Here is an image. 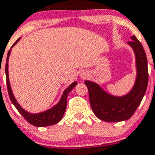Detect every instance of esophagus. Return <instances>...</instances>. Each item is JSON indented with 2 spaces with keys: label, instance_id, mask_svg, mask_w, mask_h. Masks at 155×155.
<instances>
[{
  "label": "esophagus",
  "instance_id": "obj_1",
  "mask_svg": "<svg viewBox=\"0 0 155 155\" xmlns=\"http://www.w3.org/2000/svg\"><path fill=\"white\" fill-rule=\"evenodd\" d=\"M88 76H89V74L87 73V72H85V71H83V72L80 73V77H81L82 79H87Z\"/></svg>",
  "mask_w": 155,
  "mask_h": 155
}]
</instances>
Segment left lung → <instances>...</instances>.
Masks as SVG:
<instances>
[{"label": "left lung", "instance_id": "obj_1", "mask_svg": "<svg viewBox=\"0 0 155 155\" xmlns=\"http://www.w3.org/2000/svg\"><path fill=\"white\" fill-rule=\"evenodd\" d=\"M127 44L134 50L136 58L137 77L130 92L117 97L107 94L94 82H84L88 88L91 108L98 118L104 122H116L132 117L144 96L148 84L147 59L142 44L135 36Z\"/></svg>", "mask_w": 155, "mask_h": 155}]
</instances>
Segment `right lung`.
<instances>
[{
  "label": "right lung",
  "mask_w": 155,
  "mask_h": 155,
  "mask_svg": "<svg viewBox=\"0 0 155 155\" xmlns=\"http://www.w3.org/2000/svg\"><path fill=\"white\" fill-rule=\"evenodd\" d=\"M21 38H18L16 40L15 43L12 46V48H13L17 43L18 42V40ZM11 51L12 49L9 50L8 55H7V61L6 64H5V74H6V80H7V87H8V91L9 97L11 99V101L12 102V104L15 105V107L17 108L18 112L21 114L22 116L24 117L25 120L27 121L31 125H33L34 126H37V127H44V126H49L54 125L58 123V122L61 120L63 115H64L65 110H66V105H67V97H68V94L69 92L72 91L74 87H76L77 84V82H73V83L63 92L62 96H61V99L58 101V103L52 107L51 108L44 111L43 112L37 113V114H32V113L28 112L27 111H25L22 107L20 106L18 101H16L15 97L14 94H13L12 91V87L10 85V82H9V76H8V59L9 56H10Z\"/></svg>",
  "instance_id": "1"
}]
</instances>
